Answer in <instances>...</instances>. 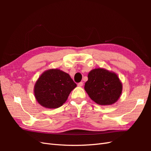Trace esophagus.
<instances>
[{
	"label": "esophagus",
	"instance_id": "obj_1",
	"mask_svg": "<svg viewBox=\"0 0 151 151\" xmlns=\"http://www.w3.org/2000/svg\"><path fill=\"white\" fill-rule=\"evenodd\" d=\"M77 86H78L79 87H82L83 86V83H82V82H81V83H78V84H77Z\"/></svg>",
	"mask_w": 151,
	"mask_h": 151
}]
</instances>
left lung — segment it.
I'll return each instance as SVG.
<instances>
[{
	"label": "left lung",
	"mask_w": 151,
	"mask_h": 151,
	"mask_svg": "<svg viewBox=\"0 0 151 151\" xmlns=\"http://www.w3.org/2000/svg\"><path fill=\"white\" fill-rule=\"evenodd\" d=\"M88 77L84 89L96 103L111 105L120 98L123 86L115 72L103 68H96L89 72Z\"/></svg>",
	"instance_id": "1"
}]
</instances>
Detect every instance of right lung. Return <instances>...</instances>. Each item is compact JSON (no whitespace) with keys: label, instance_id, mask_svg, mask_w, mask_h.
<instances>
[{"label":"right lung","instance_id":"right-lung-1","mask_svg":"<svg viewBox=\"0 0 151 151\" xmlns=\"http://www.w3.org/2000/svg\"><path fill=\"white\" fill-rule=\"evenodd\" d=\"M69 74L58 68L43 72L34 86L37 102L48 109L57 108L65 103L71 91L76 88Z\"/></svg>","mask_w":151,"mask_h":151}]
</instances>
